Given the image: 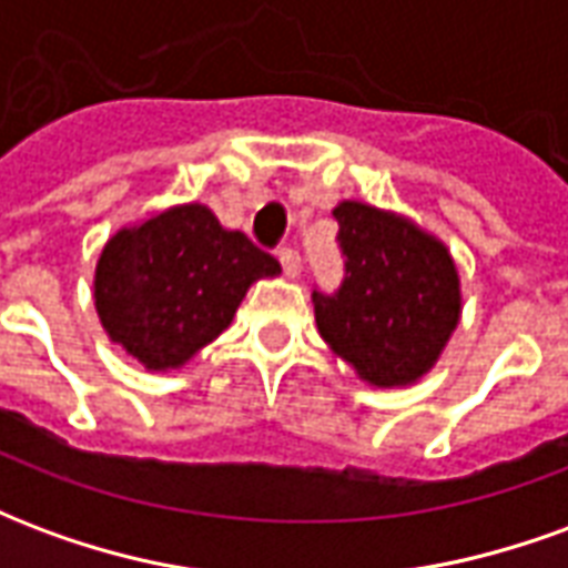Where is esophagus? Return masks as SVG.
Listing matches in <instances>:
<instances>
[{
    "label": "esophagus",
    "instance_id": "34e87169",
    "mask_svg": "<svg viewBox=\"0 0 568 568\" xmlns=\"http://www.w3.org/2000/svg\"><path fill=\"white\" fill-rule=\"evenodd\" d=\"M280 264H283V271L288 280H297V276H301V255H297L295 248H280Z\"/></svg>",
    "mask_w": 568,
    "mask_h": 568
}]
</instances>
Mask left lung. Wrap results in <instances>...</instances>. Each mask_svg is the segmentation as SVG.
<instances>
[{"label":"left lung","mask_w":568,"mask_h":568,"mask_svg":"<svg viewBox=\"0 0 568 568\" xmlns=\"http://www.w3.org/2000/svg\"><path fill=\"white\" fill-rule=\"evenodd\" d=\"M334 219L346 276L334 295L313 292L322 341L368 386H410L435 368L463 316L450 248L362 200H341Z\"/></svg>","instance_id":"left-lung-1"}]
</instances>
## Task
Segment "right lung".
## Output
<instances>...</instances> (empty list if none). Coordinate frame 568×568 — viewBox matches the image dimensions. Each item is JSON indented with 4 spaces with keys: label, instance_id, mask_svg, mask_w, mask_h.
Instances as JSON below:
<instances>
[{
    "label": "right lung",
    "instance_id": "1",
    "mask_svg": "<svg viewBox=\"0 0 568 568\" xmlns=\"http://www.w3.org/2000/svg\"><path fill=\"white\" fill-rule=\"evenodd\" d=\"M280 261L227 231L203 203H179L109 236L93 304L109 341L145 371L182 368L234 322L248 285Z\"/></svg>",
    "mask_w": 568,
    "mask_h": 568
}]
</instances>
